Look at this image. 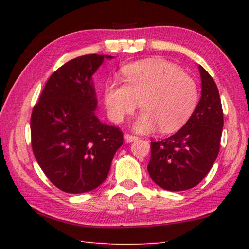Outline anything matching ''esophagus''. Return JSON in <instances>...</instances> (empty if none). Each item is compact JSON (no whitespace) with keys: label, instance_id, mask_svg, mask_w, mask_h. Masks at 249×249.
Returning a JSON list of instances; mask_svg holds the SVG:
<instances>
[{"label":"esophagus","instance_id":"esophagus-1","mask_svg":"<svg viewBox=\"0 0 249 249\" xmlns=\"http://www.w3.org/2000/svg\"><path fill=\"white\" fill-rule=\"evenodd\" d=\"M124 138H125V141L127 142H132L134 141H137L138 140L137 136H135V135H133V134H128V133L124 135Z\"/></svg>","mask_w":249,"mask_h":249}]
</instances>
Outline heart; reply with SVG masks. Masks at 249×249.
I'll return each mask as SVG.
<instances>
[{
	"mask_svg": "<svg viewBox=\"0 0 249 249\" xmlns=\"http://www.w3.org/2000/svg\"><path fill=\"white\" fill-rule=\"evenodd\" d=\"M125 83H108L104 104L113 122L121 123L141 103L142 114L135 123L138 132L158 127L176 132L190 119L197 102V87L178 66L161 59H147L123 69Z\"/></svg>",
	"mask_w": 249,
	"mask_h": 249,
	"instance_id": "1",
	"label": "heart"
}]
</instances>
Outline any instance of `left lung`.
<instances>
[{
  "label": "left lung",
  "instance_id": "left-lung-1",
  "mask_svg": "<svg viewBox=\"0 0 249 249\" xmlns=\"http://www.w3.org/2000/svg\"><path fill=\"white\" fill-rule=\"evenodd\" d=\"M202 91L190 119L176 134L150 142L147 169L160 188L183 191L199 184L209 174L220 151L223 109L213 78L199 66Z\"/></svg>",
  "mask_w": 249,
  "mask_h": 249
}]
</instances>
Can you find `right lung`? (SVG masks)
<instances>
[{
	"label": "right lung",
	"instance_id": "obj_1",
	"mask_svg": "<svg viewBox=\"0 0 249 249\" xmlns=\"http://www.w3.org/2000/svg\"><path fill=\"white\" fill-rule=\"evenodd\" d=\"M107 54L80 56L50 75L31 117L32 148L46 177L61 191L93 190L107 179L123 145L119 127L101 123L92 74Z\"/></svg>",
	"mask_w": 249,
	"mask_h": 249
}]
</instances>
